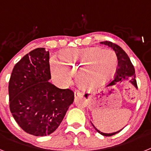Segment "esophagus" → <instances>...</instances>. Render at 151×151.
I'll list each match as a JSON object with an SVG mask.
<instances>
[{
    "label": "esophagus",
    "instance_id": "obj_1",
    "mask_svg": "<svg viewBox=\"0 0 151 151\" xmlns=\"http://www.w3.org/2000/svg\"><path fill=\"white\" fill-rule=\"evenodd\" d=\"M82 95H83V93H82V91H80L77 90V91H76V92H75V96H78V97H82Z\"/></svg>",
    "mask_w": 151,
    "mask_h": 151
}]
</instances>
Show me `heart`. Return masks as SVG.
I'll return each mask as SVG.
<instances>
[{
    "label": "heart",
    "mask_w": 151,
    "mask_h": 151,
    "mask_svg": "<svg viewBox=\"0 0 151 151\" xmlns=\"http://www.w3.org/2000/svg\"><path fill=\"white\" fill-rule=\"evenodd\" d=\"M60 64L69 72L77 74L78 85L85 88H94L107 81L115 72L117 57L111 50L97 47L66 50L60 54ZM54 71H58L54 66ZM70 74L66 73L69 80Z\"/></svg>",
    "instance_id": "heart-1"
}]
</instances>
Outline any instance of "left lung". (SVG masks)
<instances>
[{
	"mask_svg": "<svg viewBox=\"0 0 151 151\" xmlns=\"http://www.w3.org/2000/svg\"><path fill=\"white\" fill-rule=\"evenodd\" d=\"M102 45H105L109 46L110 47H111L114 51H115L116 54L117 59H118V67H117L115 77H114V79L110 82V84H108L107 87L109 86H114L115 85H116L118 82H123L125 80H129V82L134 85L136 88H138V85H137V82H136L135 79V72H134V66L132 65V62H131L130 59H129V56L127 55V54L122 49V47L119 46V45H116V44L113 43L111 41H101V42ZM85 96L86 97H88V94H85ZM92 124V123H91ZM92 125L94 126V128L95 129V130L97 131V132L100 133L101 134L104 136H112L113 134H116V133L119 132L121 130L118 131L116 132L113 133H103L101 132H100L98 129H96L94 127V125L92 124Z\"/></svg>",
	"mask_w": 151,
	"mask_h": 151,
	"instance_id": "left-lung-1",
	"label": "left lung"
}]
</instances>
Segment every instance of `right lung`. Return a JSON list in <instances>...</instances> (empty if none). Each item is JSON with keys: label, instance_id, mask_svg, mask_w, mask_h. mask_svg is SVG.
Returning a JSON list of instances; mask_svg holds the SVG:
<instances>
[{"label": "right lung", "instance_id": "1", "mask_svg": "<svg viewBox=\"0 0 151 151\" xmlns=\"http://www.w3.org/2000/svg\"><path fill=\"white\" fill-rule=\"evenodd\" d=\"M50 54L44 47L32 50L16 64L9 81L10 110L21 129L46 136L58 128L74 101V92L49 82Z\"/></svg>", "mask_w": 151, "mask_h": 151}]
</instances>
